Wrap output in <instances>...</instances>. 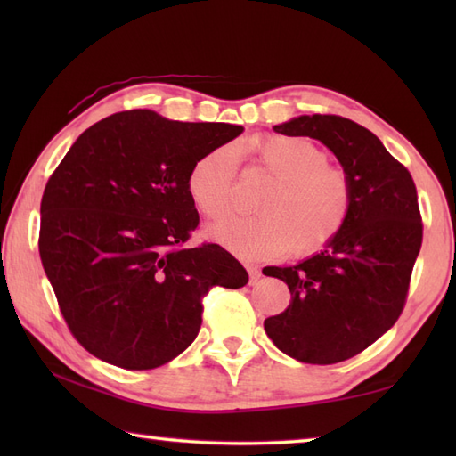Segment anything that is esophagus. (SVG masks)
Masks as SVG:
<instances>
[{"label": "esophagus", "mask_w": 456, "mask_h": 456, "mask_svg": "<svg viewBox=\"0 0 456 456\" xmlns=\"http://www.w3.org/2000/svg\"><path fill=\"white\" fill-rule=\"evenodd\" d=\"M247 266V273H248V282L255 284L260 280V276H263V273H260V268L256 265H245Z\"/></svg>", "instance_id": "obj_1"}]
</instances>
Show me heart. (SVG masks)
I'll list each match as a JSON object with an SVG mask.
<instances>
[{
  "instance_id": "b5f03b06",
  "label": "heart",
  "mask_w": 456,
  "mask_h": 456,
  "mask_svg": "<svg viewBox=\"0 0 456 456\" xmlns=\"http://www.w3.org/2000/svg\"><path fill=\"white\" fill-rule=\"evenodd\" d=\"M255 162L274 183L258 200L256 216H229L213 221L208 235L243 258H273L294 247L312 255L345 229L353 209V186L346 172L331 167L315 142L284 134H266L250 142ZM237 154L217 147L191 164L186 190L206 217H217L233 201Z\"/></svg>"
}]
</instances>
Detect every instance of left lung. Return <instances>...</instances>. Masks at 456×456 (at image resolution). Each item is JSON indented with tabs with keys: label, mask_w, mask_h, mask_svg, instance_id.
I'll return each mask as SVG.
<instances>
[{
	"label": "left lung",
	"mask_w": 456,
	"mask_h": 456,
	"mask_svg": "<svg viewBox=\"0 0 456 456\" xmlns=\"http://www.w3.org/2000/svg\"><path fill=\"white\" fill-rule=\"evenodd\" d=\"M276 133L322 141L353 186L345 229L322 253L296 266H268L288 284L289 305L265 319L288 356L307 364L353 358L398 322L423 240L418 190L410 170L374 133L341 115H302Z\"/></svg>",
	"instance_id": "8db88e82"
}]
</instances>
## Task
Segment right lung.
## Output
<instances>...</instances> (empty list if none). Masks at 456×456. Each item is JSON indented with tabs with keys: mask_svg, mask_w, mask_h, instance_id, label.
Instances as JSON below:
<instances>
[{
	"mask_svg": "<svg viewBox=\"0 0 456 456\" xmlns=\"http://www.w3.org/2000/svg\"><path fill=\"white\" fill-rule=\"evenodd\" d=\"M240 133L131 110L92 125L66 152L45 186L38 253L86 351L127 370L167 364L196 338L209 289L247 284L225 248L186 245L200 223L188 170Z\"/></svg>",
	"mask_w": 456,
	"mask_h": 456,
	"instance_id": "1",
	"label": "right lung"
}]
</instances>
